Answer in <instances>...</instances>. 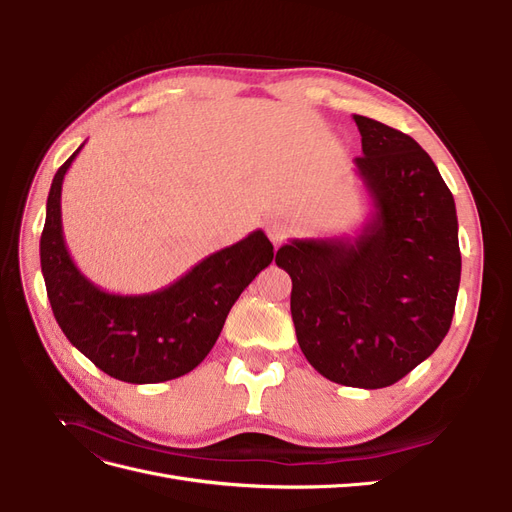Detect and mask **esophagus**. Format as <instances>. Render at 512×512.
Returning a JSON list of instances; mask_svg holds the SVG:
<instances>
[{
	"label": "esophagus",
	"instance_id": "esophagus-1",
	"mask_svg": "<svg viewBox=\"0 0 512 512\" xmlns=\"http://www.w3.org/2000/svg\"><path fill=\"white\" fill-rule=\"evenodd\" d=\"M288 232H290V226L284 220H269L267 222V235L271 237V241L275 245H280L286 239Z\"/></svg>",
	"mask_w": 512,
	"mask_h": 512
}]
</instances>
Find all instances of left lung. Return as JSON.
I'll use <instances>...</instances> for the list:
<instances>
[{
  "instance_id": "obj_1",
  "label": "left lung",
  "mask_w": 512,
  "mask_h": 512,
  "mask_svg": "<svg viewBox=\"0 0 512 512\" xmlns=\"http://www.w3.org/2000/svg\"><path fill=\"white\" fill-rule=\"evenodd\" d=\"M354 158L371 211L354 237L290 239L275 254L292 280L299 346L318 374L384 389L423 363L451 329L461 280L457 211L427 151L352 115Z\"/></svg>"
}]
</instances>
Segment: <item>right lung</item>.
<instances>
[{
    "mask_svg": "<svg viewBox=\"0 0 512 512\" xmlns=\"http://www.w3.org/2000/svg\"><path fill=\"white\" fill-rule=\"evenodd\" d=\"M83 145L53 177L40 237V265L55 320L70 344L111 378L156 384L185 376L218 342L239 294L271 265L273 245L265 232L254 230L166 288L145 294L102 290L74 265L61 226V185Z\"/></svg>",
    "mask_w": 512,
    "mask_h": 512,
    "instance_id": "add662e5",
    "label": "right lung"
}]
</instances>
